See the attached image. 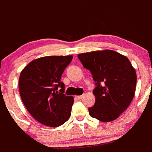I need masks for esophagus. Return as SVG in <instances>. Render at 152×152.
Instances as JSON below:
<instances>
[{"label":"esophagus","mask_w":152,"mask_h":152,"mask_svg":"<svg viewBox=\"0 0 152 152\" xmlns=\"http://www.w3.org/2000/svg\"><path fill=\"white\" fill-rule=\"evenodd\" d=\"M83 96H84L83 95H80V96H76V97L78 99H82L83 98Z\"/></svg>","instance_id":"34e87169"}]
</instances>
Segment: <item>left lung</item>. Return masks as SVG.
Listing matches in <instances>:
<instances>
[{
	"label": "left lung",
	"mask_w": 152,
	"mask_h": 152,
	"mask_svg": "<svg viewBox=\"0 0 152 152\" xmlns=\"http://www.w3.org/2000/svg\"><path fill=\"white\" fill-rule=\"evenodd\" d=\"M95 83V104L88 108L93 118L110 122L118 118L134 98L137 74L127 57L113 50L94 51L78 55Z\"/></svg>",
	"instance_id": "obj_1"
}]
</instances>
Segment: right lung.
<instances>
[{
  "label": "right lung",
  "instance_id": "add662e5",
  "mask_svg": "<svg viewBox=\"0 0 152 152\" xmlns=\"http://www.w3.org/2000/svg\"><path fill=\"white\" fill-rule=\"evenodd\" d=\"M72 56L33 60L21 71L19 91L23 104L38 122L50 127L64 124L70 117L73 97L64 94L61 77Z\"/></svg>",
  "mask_w": 152,
  "mask_h": 152
}]
</instances>
